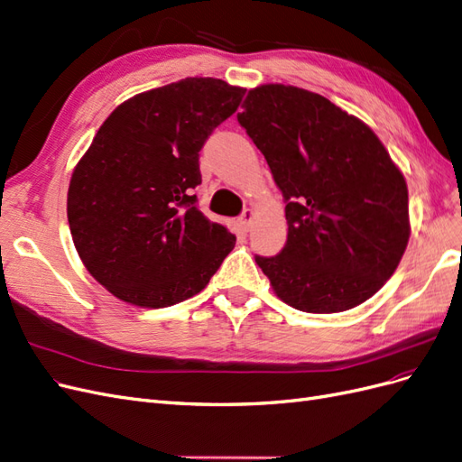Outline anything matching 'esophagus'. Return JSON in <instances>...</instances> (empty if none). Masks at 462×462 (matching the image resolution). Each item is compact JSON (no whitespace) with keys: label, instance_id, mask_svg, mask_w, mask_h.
Masks as SVG:
<instances>
[{"label":"esophagus","instance_id":"34e87169","mask_svg":"<svg viewBox=\"0 0 462 462\" xmlns=\"http://www.w3.org/2000/svg\"><path fill=\"white\" fill-rule=\"evenodd\" d=\"M253 219H254V209H245L241 216V226L248 231L250 226H253Z\"/></svg>","mask_w":462,"mask_h":462}]
</instances>
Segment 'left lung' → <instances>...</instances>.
Masks as SVG:
<instances>
[{
  "label": "left lung",
  "instance_id": "1",
  "mask_svg": "<svg viewBox=\"0 0 462 462\" xmlns=\"http://www.w3.org/2000/svg\"><path fill=\"white\" fill-rule=\"evenodd\" d=\"M236 119L287 202L283 250L256 256L275 295L310 314L374 297L411 236L407 180L380 138L328 97L291 85L248 90Z\"/></svg>",
  "mask_w": 462,
  "mask_h": 462
}]
</instances>
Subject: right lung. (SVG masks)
<instances>
[{
	"mask_svg": "<svg viewBox=\"0 0 462 462\" xmlns=\"http://www.w3.org/2000/svg\"><path fill=\"white\" fill-rule=\"evenodd\" d=\"M246 88L189 77L119 104L75 165L67 219L77 253L123 302L165 309L209 283L236 236L209 221L192 189L199 152Z\"/></svg>",
	"mask_w": 462,
	"mask_h": 462,
	"instance_id": "obj_1",
	"label": "right lung"
}]
</instances>
